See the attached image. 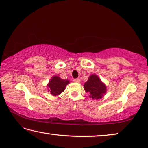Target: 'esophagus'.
<instances>
[{
	"label": "esophagus",
	"instance_id": "1",
	"mask_svg": "<svg viewBox=\"0 0 148 148\" xmlns=\"http://www.w3.org/2000/svg\"><path fill=\"white\" fill-rule=\"evenodd\" d=\"M74 82L79 83L81 82H80V79H78V78H76V79H74Z\"/></svg>",
	"mask_w": 148,
	"mask_h": 148
}]
</instances>
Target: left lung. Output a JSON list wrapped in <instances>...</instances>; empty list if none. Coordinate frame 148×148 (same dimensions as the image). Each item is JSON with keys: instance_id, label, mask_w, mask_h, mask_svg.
Returning a JSON list of instances; mask_svg holds the SVG:
<instances>
[{"instance_id": "obj_1", "label": "left lung", "mask_w": 148, "mask_h": 148, "mask_svg": "<svg viewBox=\"0 0 148 148\" xmlns=\"http://www.w3.org/2000/svg\"><path fill=\"white\" fill-rule=\"evenodd\" d=\"M84 89L86 92L90 94V97L95 99H101L106 92L105 84L95 74H92L89 77L84 85Z\"/></svg>"}]
</instances>
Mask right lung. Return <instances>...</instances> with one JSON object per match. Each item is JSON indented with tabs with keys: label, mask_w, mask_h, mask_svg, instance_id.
Returning a JSON list of instances; mask_svg holds the SVG:
<instances>
[{
	"label": "right lung",
	"mask_w": 148,
	"mask_h": 148,
	"mask_svg": "<svg viewBox=\"0 0 148 148\" xmlns=\"http://www.w3.org/2000/svg\"><path fill=\"white\" fill-rule=\"evenodd\" d=\"M69 83V80L62 79L58 76H54L47 85L48 91L50 92L53 95H58L65 90V87Z\"/></svg>",
	"instance_id": "right-lung-1"
}]
</instances>
